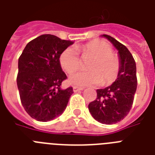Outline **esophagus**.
<instances>
[{
  "label": "esophagus",
  "instance_id": "34e87169",
  "mask_svg": "<svg viewBox=\"0 0 155 155\" xmlns=\"http://www.w3.org/2000/svg\"><path fill=\"white\" fill-rule=\"evenodd\" d=\"M80 90H83V87H77V86H74V87H73V91L75 92H78V91H80Z\"/></svg>",
  "mask_w": 155,
  "mask_h": 155
}]
</instances>
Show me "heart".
Here are the masks:
<instances>
[{
	"label": "heart",
	"mask_w": 155,
	"mask_h": 155,
	"mask_svg": "<svg viewBox=\"0 0 155 155\" xmlns=\"http://www.w3.org/2000/svg\"><path fill=\"white\" fill-rule=\"evenodd\" d=\"M67 47L59 54V63L68 74H72L80 67L78 53L83 58H91L86 64L88 71H79L69 78L71 84L78 86L110 84L119 75L120 61L117 55L113 53V49L103 41H92L76 47Z\"/></svg>",
	"instance_id": "obj_1"
}]
</instances>
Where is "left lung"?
<instances>
[{
    "instance_id": "obj_1",
    "label": "left lung",
    "mask_w": 155,
    "mask_h": 155,
    "mask_svg": "<svg viewBox=\"0 0 155 155\" xmlns=\"http://www.w3.org/2000/svg\"><path fill=\"white\" fill-rule=\"evenodd\" d=\"M103 36L117 49L120 70L113 84L97 90V98L88 104V109L95 120L112 125L123 120L132 108L137 85L136 63L125 45L109 35Z\"/></svg>"
}]
</instances>
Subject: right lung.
Segmentation results:
<instances>
[{"label":"right lung","instance_id":"1","mask_svg":"<svg viewBox=\"0 0 155 155\" xmlns=\"http://www.w3.org/2000/svg\"><path fill=\"white\" fill-rule=\"evenodd\" d=\"M73 42L52 35L30 41L18 59L17 76L21 104L38 121H48L63 113L73 93L72 87L61 88L67 75L59 63V54Z\"/></svg>","mask_w":155,"mask_h":155}]
</instances>
